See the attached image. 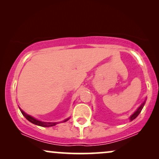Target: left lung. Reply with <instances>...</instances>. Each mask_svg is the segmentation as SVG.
Here are the masks:
<instances>
[{"instance_id":"1","label":"left lung","mask_w":159,"mask_h":159,"mask_svg":"<svg viewBox=\"0 0 159 159\" xmlns=\"http://www.w3.org/2000/svg\"><path fill=\"white\" fill-rule=\"evenodd\" d=\"M145 102H146V101H144L143 103H142V105H140V106L138 107V109H137V111H135V112L134 113V114H133L132 116H130V118H129V119H130V120L131 121H132L133 120H134L135 119V118L137 117V116H138V115H139V114L140 113V111H142V109H143V106H144V105H145Z\"/></svg>"}]
</instances>
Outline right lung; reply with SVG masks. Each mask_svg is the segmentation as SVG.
I'll list each match as a JSON object with an SVG mask.
<instances>
[{"mask_svg": "<svg viewBox=\"0 0 159 159\" xmlns=\"http://www.w3.org/2000/svg\"><path fill=\"white\" fill-rule=\"evenodd\" d=\"M19 109H20V111H21V114H23V116H25V117L26 118V119L28 120V121H30V123L35 124V125H39V126H43V127H50V126H54V125H55L56 124L58 123H47V122L39 121V120L35 119V118H34V117H33V116H30V115L27 114L26 113L24 112V111L21 110V109L20 108V107H19ZM69 119V118H68V119H66V120H65L63 122L67 121V120H68ZM62 123H63V122H62Z\"/></svg>", "mask_w": 159, "mask_h": 159, "instance_id": "1", "label": "right lung"}]
</instances>
